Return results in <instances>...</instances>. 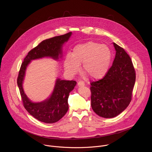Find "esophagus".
Wrapping results in <instances>:
<instances>
[{
  "instance_id": "1",
  "label": "esophagus",
  "mask_w": 152,
  "mask_h": 152,
  "mask_svg": "<svg viewBox=\"0 0 152 152\" xmlns=\"http://www.w3.org/2000/svg\"><path fill=\"white\" fill-rule=\"evenodd\" d=\"M77 85H78V86H79V87H80V86H85V83H84L83 82H82V81H79V82L77 83Z\"/></svg>"
}]
</instances>
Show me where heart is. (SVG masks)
<instances>
[{"instance_id": "b5f03b06", "label": "heart", "mask_w": 152, "mask_h": 152, "mask_svg": "<svg viewBox=\"0 0 152 152\" xmlns=\"http://www.w3.org/2000/svg\"><path fill=\"white\" fill-rule=\"evenodd\" d=\"M111 61V52L108 47L99 43L89 41L77 45L72 55H66L64 61L65 70L74 75L83 63V71L90 78L97 80L102 78L108 72Z\"/></svg>"}]
</instances>
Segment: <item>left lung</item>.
<instances>
[{
    "label": "left lung",
    "mask_w": 152,
    "mask_h": 152,
    "mask_svg": "<svg viewBox=\"0 0 152 152\" xmlns=\"http://www.w3.org/2000/svg\"><path fill=\"white\" fill-rule=\"evenodd\" d=\"M116 50L112 66L104 77L91 83V107L99 116L110 118L130 104L136 81V71L124 49L113 43Z\"/></svg>",
    "instance_id": "8db88e82"
}]
</instances>
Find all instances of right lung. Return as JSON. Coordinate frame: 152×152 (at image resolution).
<instances>
[{"label":"right lung","instance_id":"obj_1","mask_svg":"<svg viewBox=\"0 0 152 152\" xmlns=\"http://www.w3.org/2000/svg\"><path fill=\"white\" fill-rule=\"evenodd\" d=\"M72 32L46 39L30 50L22 63L17 78L22 103L26 110L37 120L48 124L60 120L69 109L68 98L69 93L76 85L75 80H61L58 79L54 91L50 98L44 102L33 103L27 98L22 88V82L28 64L31 60L51 57L58 59L61 54L62 45L70 38Z\"/></svg>","mask_w":152,"mask_h":152}]
</instances>
